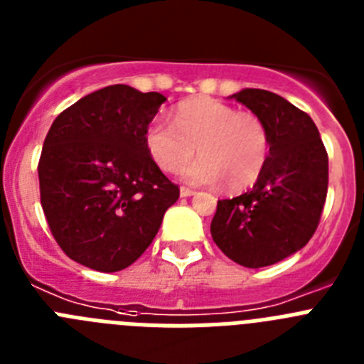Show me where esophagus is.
<instances>
[{
    "label": "esophagus",
    "mask_w": 364,
    "mask_h": 364,
    "mask_svg": "<svg viewBox=\"0 0 364 364\" xmlns=\"http://www.w3.org/2000/svg\"><path fill=\"white\" fill-rule=\"evenodd\" d=\"M193 195H195V191H193V189H189V188H180V197L188 198V197H193Z\"/></svg>",
    "instance_id": "obj_1"
}]
</instances>
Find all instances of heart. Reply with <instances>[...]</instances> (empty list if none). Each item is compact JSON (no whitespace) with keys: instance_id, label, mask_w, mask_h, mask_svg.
Wrapping results in <instances>:
<instances>
[{"instance_id":"heart-1","label":"heart","mask_w":364,"mask_h":364,"mask_svg":"<svg viewBox=\"0 0 364 364\" xmlns=\"http://www.w3.org/2000/svg\"><path fill=\"white\" fill-rule=\"evenodd\" d=\"M175 124L154 118L146 131V147L160 169L175 173L195 149L200 159L182 169L191 184L228 189L253 184L269 153V133L255 112L237 111L213 98L182 102L175 109Z\"/></svg>"}]
</instances>
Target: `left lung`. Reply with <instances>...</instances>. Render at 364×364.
Instances as JSON below:
<instances>
[{
  "instance_id": "obj_1",
  "label": "left lung",
  "mask_w": 364,
  "mask_h": 364,
  "mask_svg": "<svg viewBox=\"0 0 364 364\" xmlns=\"http://www.w3.org/2000/svg\"><path fill=\"white\" fill-rule=\"evenodd\" d=\"M230 98L268 127L266 166L250 191L218 200L211 237L222 253L246 268H264L294 255L317 230L328 191V154L306 112L264 89Z\"/></svg>"
}]
</instances>
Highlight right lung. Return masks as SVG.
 <instances>
[{
  "label": "right lung",
  "instance_id": "1",
  "mask_svg": "<svg viewBox=\"0 0 364 364\" xmlns=\"http://www.w3.org/2000/svg\"><path fill=\"white\" fill-rule=\"evenodd\" d=\"M166 96L109 85L58 114L38 164L41 208L67 257L120 272L146 252L178 186L151 159L146 131Z\"/></svg>",
  "mask_w": 364,
  "mask_h": 364
}]
</instances>
